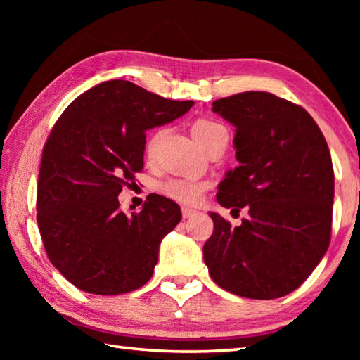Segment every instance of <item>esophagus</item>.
Listing matches in <instances>:
<instances>
[{
    "label": "esophagus",
    "instance_id": "obj_1",
    "mask_svg": "<svg viewBox=\"0 0 360 360\" xmlns=\"http://www.w3.org/2000/svg\"><path fill=\"white\" fill-rule=\"evenodd\" d=\"M198 211L197 210H192V208H187V206H182V217L188 219V217H193L197 216Z\"/></svg>",
    "mask_w": 360,
    "mask_h": 360
}]
</instances>
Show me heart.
Wrapping results in <instances>:
<instances>
[{"label":"heart","instance_id":"obj_1","mask_svg":"<svg viewBox=\"0 0 360 360\" xmlns=\"http://www.w3.org/2000/svg\"><path fill=\"white\" fill-rule=\"evenodd\" d=\"M227 135L225 127L211 119H198L192 125V136L195 138L202 148L206 144L214 141L216 138ZM205 188L203 182L192 178H179V179H168L160 186L162 193L167 197L176 200L181 203H197Z\"/></svg>","mask_w":360,"mask_h":360}]
</instances>
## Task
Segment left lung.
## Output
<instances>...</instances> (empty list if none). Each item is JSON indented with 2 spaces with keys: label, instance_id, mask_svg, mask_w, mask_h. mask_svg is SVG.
Masks as SVG:
<instances>
[{
  "label": "left lung",
  "instance_id": "left-lung-1",
  "mask_svg": "<svg viewBox=\"0 0 360 360\" xmlns=\"http://www.w3.org/2000/svg\"><path fill=\"white\" fill-rule=\"evenodd\" d=\"M212 111L235 127L240 163L225 173L217 202L249 216L230 227L210 212L214 231L205 264L231 294L284 297L311 275L330 243L335 176L326 138L302 106L268 92L216 100Z\"/></svg>",
  "mask_w": 360,
  "mask_h": 360
}]
</instances>
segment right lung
Wrapping results in <instances>:
<instances>
[{"instance_id": "right-lung-1", "label": "right lung", "mask_w": 360, "mask_h": 360, "mask_svg": "<svg viewBox=\"0 0 360 360\" xmlns=\"http://www.w3.org/2000/svg\"><path fill=\"white\" fill-rule=\"evenodd\" d=\"M192 105L112 79L79 95L60 115L42 152L36 219L49 260L77 289L117 295L152 278L181 208L150 193L141 211L125 214L117 197L144 167L146 131Z\"/></svg>"}]
</instances>
